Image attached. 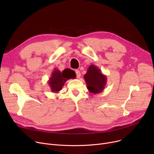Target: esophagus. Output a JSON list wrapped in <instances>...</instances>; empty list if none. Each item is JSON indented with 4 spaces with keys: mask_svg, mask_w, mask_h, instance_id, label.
Instances as JSON below:
<instances>
[{
    "mask_svg": "<svg viewBox=\"0 0 154 154\" xmlns=\"http://www.w3.org/2000/svg\"><path fill=\"white\" fill-rule=\"evenodd\" d=\"M75 73H76V76L77 78H80V75H81V74H80V72L79 70H75Z\"/></svg>",
    "mask_w": 154,
    "mask_h": 154,
    "instance_id": "34e87169",
    "label": "esophagus"
}]
</instances>
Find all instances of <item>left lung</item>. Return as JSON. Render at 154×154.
I'll return each instance as SVG.
<instances>
[{
    "label": "left lung",
    "mask_w": 154,
    "mask_h": 154,
    "mask_svg": "<svg viewBox=\"0 0 154 154\" xmlns=\"http://www.w3.org/2000/svg\"><path fill=\"white\" fill-rule=\"evenodd\" d=\"M87 85V89L94 94L102 92L107 84V77L103 75L100 69L94 65L88 67L87 73L84 75Z\"/></svg>",
    "instance_id": "8db88e82"
}]
</instances>
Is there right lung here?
Here are the masks:
<instances>
[{
  "label": "right lung",
  "instance_id": "1",
  "mask_svg": "<svg viewBox=\"0 0 154 154\" xmlns=\"http://www.w3.org/2000/svg\"><path fill=\"white\" fill-rule=\"evenodd\" d=\"M75 77L74 70L67 69L61 72L58 69H55L48 80V84L51 88V92L54 93L59 92L67 80L74 79Z\"/></svg>",
  "mask_w": 154,
  "mask_h": 154
}]
</instances>
